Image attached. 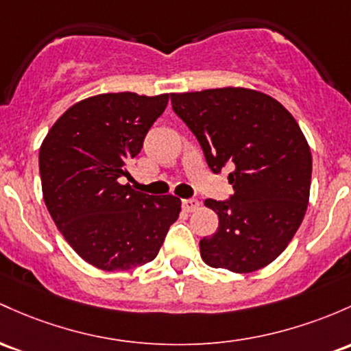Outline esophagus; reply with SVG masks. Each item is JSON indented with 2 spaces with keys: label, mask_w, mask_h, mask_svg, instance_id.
Masks as SVG:
<instances>
[{
  "label": "esophagus",
  "mask_w": 351,
  "mask_h": 351,
  "mask_svg": "<svg viewBox=\"0 0 351 351\" xmlns=\"http://www.w3.org/2000/svg\"><path fill=\"white\" fill-rule=\"evenodd\" d=\"M182 206H183L184 211H188V213H190V211L198 210L199 202H198V199H195V198H188V199H183Z\"/></svg>",
  "instance_id": "esophagus-1"
}]
</instances>
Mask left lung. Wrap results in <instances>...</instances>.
<instances>
[{"mask_svg":"<svg viewBox=\"0 0 351 351\" xmlns=\"http://www.w3.org/2000/svg\"><path fill=\"white\" fill-rule=\"evenodd\" d=\"M171 106L211 171L233 169L230 199L205 202L218 230L199 241L203 261L234 273L267 267L295 237L310 198L311 153L298 123L275 98L248 88L173 93Z\"/></svg>","mask_w":351,"mask_h":351,"instance_id":"1","label":"left lung"}]
</instances>
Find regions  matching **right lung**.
<instances>
[{"mask_svg":"<svg viewBox=\"0 0 351 351\" xmlns=\"http://www.w3.org/2000/svg\"><path fill=\"white\" fill-rule=\"evenodd\" d=\"M168 95L105 93L68 108L40 148L43 198L64 240L93 267L130 269L155 260L182 202L134 191L126 163L143 148Z\"/></svg>","mask_w":351,"mask_h":351,"instance_id":"right-lung-1","label":"right lung"}]
</instances>
